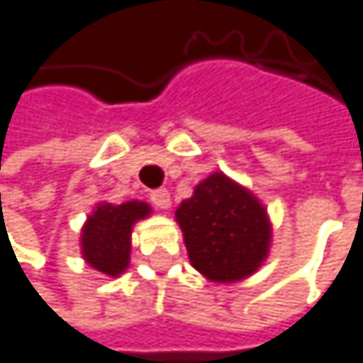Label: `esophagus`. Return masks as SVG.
I'll list each match as a JSON object with an SVG mask.
<instances>
[{
    "mask_svg": "<svg viewBox=\"0 0 363 363\" xmlns=\"http://www.w3.org/2000/svg\"><path fill=\"white\" fill-rule=\"evenodd\" d=\"M151 201L155 208L160 210H168L171 208V192L166 188H157V190H151Z\"/></svg>",
    "mask_w": 363,
    "mask_h": 363,
    "instance_id": "34e87169",
    "label": "esophagus"
}]
</instances>
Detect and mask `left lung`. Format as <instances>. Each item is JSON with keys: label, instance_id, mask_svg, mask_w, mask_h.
Returning <instances> with one entry per match:
<instances>
[{"label": "left lung", "instance_id": "left-lung-1", "mask_svg": "<svg viewBox=\"0 0 363 363\" xmlns=\"http://www.w3.org/2000/svg\"><path fill=\"white\" fill-rule=\"evenodd\" d=\"M190 265L212 282H239L260 269L272 247L267 208L250 188L210 173L175 210Z\"/></svg>", "mask_w": 363, "mask_h": 363}]
</instances>
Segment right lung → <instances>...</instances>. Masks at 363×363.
<instances>
[{"label":"right lung","mask_w":363,"mask_h":363,"mask_svg":"<svg viewBox=\"0 0 363 363\" xmlns=\"http://www.w3.org/2000/svg\"><path fill=\"white\" fill-rule=\"evenodd\" d=\"M153 208L133 199L120 206L98 201L81 230V254L96 272L118 278L131 263L133 225L151 217Z\"/></svg>","instance_id":"right-lung-1"}]
</instances>
